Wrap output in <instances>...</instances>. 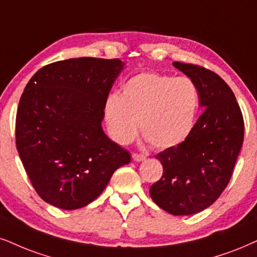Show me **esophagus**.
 <instances>
[{
    "instance_id": "34e87169",
    "label": "esophagus",
    "mask_w": 257,
    "mask_h": 257,
    "mask_svg": "<svg viewBox=\"0 0 257 257\" xmlns=\"http://www.w3.org/2000/svg\"><path fill=\"white\" fill-rule=\"evenodd\" d=\"M133 160L134 161H144V160H146V155H144V154H138V153H134V154H133Z\"/></svg>"
}]
</instances>
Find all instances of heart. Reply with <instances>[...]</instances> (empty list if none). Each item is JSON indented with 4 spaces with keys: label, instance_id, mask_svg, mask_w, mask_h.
Segmentation results:
<instances>
[{
    "label": "heart",
    "instance_id": "b5f03b06",
    "mask_svg": "<svg viewBox=\"0 0 257 257\" xmlns=\"http://www.w3.org/2000/svg\"><path fill=\"white\" fill-rule=\"evenodd\" d=\"M199 106L196 84L185 77L142 72L106 98L104 117L111 138L132 142L139 129L157 148H171L192 132Z\"/></svg>",
    "mask_w": 257,
    "mask_h": 257
}]
</instances>
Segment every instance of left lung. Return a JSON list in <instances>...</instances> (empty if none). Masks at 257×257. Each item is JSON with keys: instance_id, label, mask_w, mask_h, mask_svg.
<instances>
[{"instance_id": "8db88e82", "label": "left lung", "mask_w": 257, "mask_h": 257, "mask_svg": "<svg viewBox=\"0 0 257 257\" xmlns=\"http://www.w3.org/2000/svg\"><path fill=\"white\" fill-rule=\"evenodd\" d=\"M196 84L204 109L184 142L155 155L164 167L152 185L153 201L174 216H190L212 205L229 184L244 136V122L228 84L212 71L174 61Z\"/></svg>"}]
</instances>
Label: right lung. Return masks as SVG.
Listing matches in <instances>:
<instances>
[{
  "mask_svg": "<svg viewBox=\"0 0 257 257\" xmlns=\"http://www.w3.org/2000/svg\"><path fill=\"white\" fill-rule=\"evenodd\" d=\"M119 59L72 58L31 78L16 113V148L37 193L63 210L86 206L104 191L129 152L105 135L104 105Z\"/></svg>",
  "mask_w": 257,
  "mask_h": 257,
  "instance_id": "1",
  "label": "right lung"
}]
</instances>
